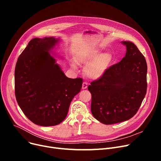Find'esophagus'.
Segmentation results:
<instances>
[{
    "mask_svg": "<svg viewBox=\"0 0 161 161\" xmlns=\"http://www.w3.org/2000/svg\"><path fill=\"white\" fill-rule=\"evenodd\" d=\"M82 88L83 89H86L87 88V83L86 82H83V85H82Z\"/></svg>",
    "mask_w": 161,
    "mask_h": 161,
    "instance_id": "1",
    "label": "esophagus"
}]
</instances>
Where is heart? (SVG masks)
Here are the masks:
<instances>
[{"label": "heart", "mask_w": 161, "mask_h": 161, "mask_svg": "<svg viewBox=\"0 0 161 161\" xmlns=\"http://www.w3.org/2000/svg\"><path fill=\"white\" fill-rule=\"evenodd\" d=\"M81 63L87 64L85 72L90 78L98 79L105 74L112 61V55L109 53H102L100 50H87L78 57ZM71 66L75 68V63L71 61Z\"/></svg>", "instance_id": "obj_1"}]
</instances>
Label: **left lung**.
Listing matches in <instances>:
<instances>
[{"label":"left lung","instance_id":"obj_1","mask_svg":"<svg viewBox=\"0 0 161 161\" xmlns=\"http://www.w3.org/2000/svg\"><path fill=\"white\" fill-rule=\"evenodd\" d=\"M125 56L111 66L88 90L92 96L91 109L95 119L105 125L127 121L136 114L147 91L146 58L134 44L122 41Z\"/></svg>","mask_w":161,"mask_h":161}]
</instances>
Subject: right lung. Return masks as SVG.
<instances>
[{"instance_id":"add662e5","label":"right lung","mask_w":161,"mask_h":161,"mask_svg":"<svg viewBox=\"0 0 161 161\" xmlns=\"http://www.w3.org/2000/svg\"><path fill=\"white\" fill-rule=\"evenodd\" d=\"M58 40L54 37L32 39L15 65L17 102L28 119L40 126L61 123L82 86L81 78H67L50 55Z\"/></svg>"}]
</instances>
